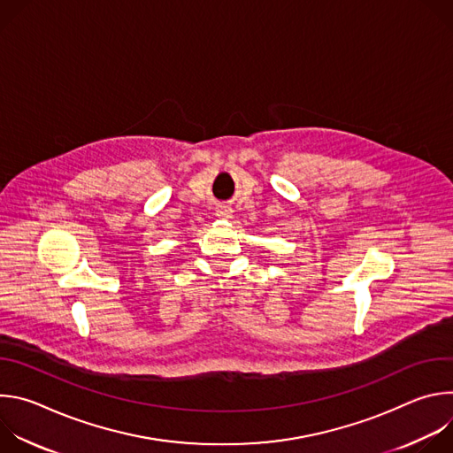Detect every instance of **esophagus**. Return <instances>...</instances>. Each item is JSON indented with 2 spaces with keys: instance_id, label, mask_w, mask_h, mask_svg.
<instances>
[{
  "instance_id": "obj_1",
  "label": "esophagus",
  "mask_w": 453,
  "mask_h": 453,
  "mask_svg": "<svg viewBox=\"0 0 453 453\" xmlns=\"http://www.w3.org/2000/svg\"><path fill=\"white\" fill-rule=\"evenodd\" d=\"M231 208H227V206H220L219 208V211H217V215L220 217V219H231Z\"/></svg>"
}]
</instances>
